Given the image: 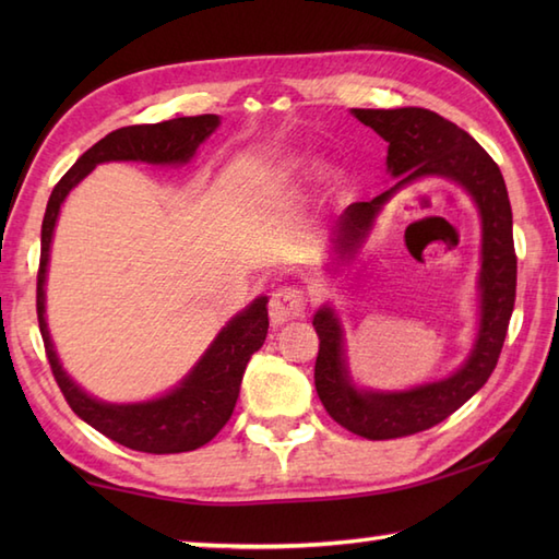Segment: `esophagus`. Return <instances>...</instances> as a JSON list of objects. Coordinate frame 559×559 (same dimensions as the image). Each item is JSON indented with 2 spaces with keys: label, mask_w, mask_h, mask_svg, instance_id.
Segmentation results:
<instances>
[{
  "label": "esophagus",
  "mask_w": 559,
  "mask_h": 559,
  "mask_svg": "<svg viewBox=\"0 0 559 559\" xmlns=\"http://www.w3.org/2000/svg\"><path fill=\"white\" fill-rule=\"evenodd\" d=\"M305 310H307V300L300 288L281 286L271 295L269 314L273 324H286V322H293V319H302Z\"/></svg>",
  "instance_id": "1"
}]
</instances>
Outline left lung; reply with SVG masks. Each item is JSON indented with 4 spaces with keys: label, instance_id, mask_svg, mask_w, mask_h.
<instances>
[{
    "label": "left lung",
    "instance_id": "1",
    "mask_svg": "<svg viewBox=\"0 0 559 559\" xmlns=\"http://www.w3.org/2000/svg\"><path fill=\"white\" fill-rule=\"evenodd\" d=\"M353 115L389 144L386 165L399 182L372 201L350 204L336 221L334 242L341 259L353 257L374 216L401 185L437 175L454 180L476 201L483 221L480 331L466 365L442 382L394 394L358 391L348 379L336 314L322 307L314 314L319 353L314 386L326 413L348 432L365 439H396L430 430L459 411L488 382L500 360L516 300V252L504 177L476 139L454 122L425 108L362 110Z\"/></svg>",
    "mask_w": 559,
    "mask_h": 559
}]
</instances>
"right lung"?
I'll list each match as a JSON object with an SVG mask.
<instances>
[{
	"label": "right lung",
	"mask_w": 559,
	"mask_h": 559,
	"mask_svg": "<svg viewBox=\"0 0 559 559\" xmlns=\"http://www.w3.org/2000/svg\"><path fill=\"white\" fill-rule=\"evenodd\" d=\"M218 127L216 115L177 117L160 124H136L115 129L96 146H91L69 168L67 175L52 189L47 201L43 233H40V269H38V293H35V310L45 343V355L50 362L57 386L81 420L96 427L112 442L146 454H180L204 447L216 437L223 425L230 420L237 394H240L242 374L249 358L264 346L269 331L266 298H257L245 312L233 317L204 358L197 362L185 382L170 394L146 403H103L81 391L57 360L50 331L45 324V273L50 259L52 230L57 223L59 206H62L69 189L79 185L98 163L105 160H146V163H187L194 156L201 141Z\"/></svg>",
	"instance_id": "right-lung-1"
}]
</instances>
